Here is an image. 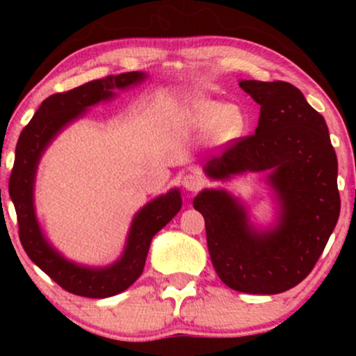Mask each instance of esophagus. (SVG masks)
I'll return each instance as SVG.
<instances>
[{
    "label": "esophagus",
    "mask_w": 356,
    "mask_h": 356,
    "mask_svg": "<svg viewBox=\"0 0 356 356\" xmlns=\"http://www.w3.org/2000/svg\"><path fill=\"white\" fill-rule=\"evenodd\" d=\"M182 186L186 187L187 191L195 192V191L201 189L202 181H201V177H197L195 174H186V175H184V179H182Z\"/></svg>",
    "instance_id": "obj_1"
}]
</instances>
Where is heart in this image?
<instances>
[{"instance_id": "heart-1", "label": "heart", "mask_w": 356, "mask_h": 356, "mask_svg": "<svg viewBox=\"0 0 356 356\" xmlns=\"http://www.w3.org/2000/svg\"><path fill=\"white\" fill-rule=\"evenodd\" d=\"M186 124L201 132H211L218 142L236 140L246 132L249 120L239 107L220 100H195L182 113Z\"/></svg>"}]
</instances>
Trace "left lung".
Masks as SVG:
<instances>
[{
	"label": "left lung",
	"mask_w": 356,
	"mask_h": 356,
	"mask_svg": "<svg viewBox=\"0 0 356 356\" xmlns=\"http://www.w3.org/2000/svg\"><path fill=\"white\" fill-rule=\"evenodd\" d=\"M261 105L252 136L232 140L207 161L214 179L271 170L280 224L257 232L227 192L204 191L194 207L206 220L212 266L224 284L251 295H276L305 280L320 259L340 216L337 154L325 118L288 81L243 80Z\"/></svg>",
	"instance_id": "1"
}]
</instances>
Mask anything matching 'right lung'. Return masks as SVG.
<instances>
[{"label":"right lung","mask_w":356,"mask_h":356,"mask_svg":"<svg viewBox=\"0 0 356 356\" xmlns=\"http://www.w3.org/2000/svg\"><path fill=\"white\" fill-rule=\"evenodd\" d=\"M144 73L127 72L92 80L80 87L60 92L42 102L33 118L22 130L16 144L15 164L10 175V195L18 219V234L30 259L61 286L65 291L85 298H108L125 291L137 281L145 266L150 241L181 211L179 191H170L142 209L134 219L124 256L105 269H88L63 259L43 238L33 209V181L40 155L50 140L73 118L100 100L144 80Z\"/></svg>","instance_id":"obj_1"}]
</instances>
